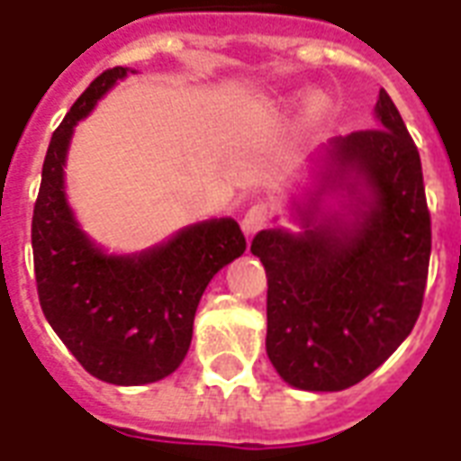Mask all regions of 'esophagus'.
Segmentation results:
<instances>
[{
	"instance_id": "esophagus-1",
	"label": "esophagus",
	"mask_w": 461,
	"mask_h": 461,
	"mask_svg": "<svg viewBox=\"0 0 461 461\" xmlns=\"http://www.w3.org/2000/svg\"><path fill=\"white\" fill-rule=\"evenodd\" d=\"M270 222V207L266 203L251 205L246 210V215L241 217V230L246 237H254L256 231H261L266 224Z\"/></svg>"
}]
</instances>
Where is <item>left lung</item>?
Returning a JSON list of instances; mask_svg holds the SVG:
<instances>
[{
	"label": "left lung",
	"instance_id": "left-lung-1",
	"mask_svg": "<svg viewBox=\"0 0 461 461\" xmlns=\"http://www.w3.org/2000/svg\"><path fill=\"white\" fill-rule=\"evenodd\" d=\"M377 128L333 137L290 198L300 230L251 241L268 276L266 350L302 392H340L375 372L416 324L430 261L420 157L379 89Z\"/></svg>",
	"mask_w": 461,
	"mask_h": 461
}]
</instances>
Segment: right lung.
Listing matches in <instances>:
<instances>
[{"label":"right lung","mask_w":461,"mask_h":461,"mask_svg":"<svg viewBox=\"0 0 461 461\" xmlns=\"http://www.w3.org/2000/svg\"><path fill=\"white\" fill-rule=\"evenodd\" d=\"M130 72L113 67L96 77L52 132L31 227L48 324L84 370L118 386L152 384L178 370L207 283L246 251L231 217L185 224L135 254H108L82 230L65 191L69 145L77 122Z\"/></svg>","instance_id":"obj_1"}]
</instances>
